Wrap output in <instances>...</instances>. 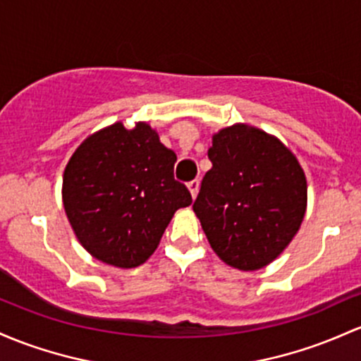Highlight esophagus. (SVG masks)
<instances>
[{
  "label": "esophagus",
  "mask_w": 361,
  "mask_h": 361,
  "mask_svg": "<svg viewBox=\"0 0 361 361\" xmlns=\"http://www.w3.org/2000/svg\"><path fill=\"white\" fill-rule=\"evenodd\" d=\"M199 188H200V181L199 180H193L188 183V190L190 193H192V199H195L197 195H199Z\"/></svg>",
  "instance_id": "obj_1"
}]
</instances>
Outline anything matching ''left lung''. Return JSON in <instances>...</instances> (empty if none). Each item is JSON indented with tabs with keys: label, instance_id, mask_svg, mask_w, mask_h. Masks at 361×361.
Wrapping results in <instances>:
<instances>
[{
	"label": "left lung",
	"instance_id": "left-lung-1",
	"mask_svg": "<svg viewBox=\"0 0 361 361\" xmlns=\"http://www.w3.org/2000/svg\"><path fill=\"white\" fill-rule=\"evenodd\" d=\"M209 159L193 212L224 264L259 271L286 250L303 223V168L279 138L245 123L214 133Z\"/></svg>",
	"mask_w": 361,
	"mask_h": 361
}]
</instances>
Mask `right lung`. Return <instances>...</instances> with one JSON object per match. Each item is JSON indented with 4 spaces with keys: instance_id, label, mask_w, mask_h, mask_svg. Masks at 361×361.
Returning <instances> with one entry per match:
<instances>
[{
    "instance_id": "right-lung-1",
    "label": "right lung",
    "mask_w": 361,
    "mask_h": 361,
    "mask_svg": "<svg viewBox=\"0 0 361 361\" xmlns=\"http://www.w3.org/2000/svg\"><path fill=\"white\" fill-rule=\"evenodd\" d=\"M176 154L145 121L97 130L75 149L63 173V207L94 259L138 267L156 252L174 212L192 204L174 180Z\"/></svg>"
}]
</instances>
